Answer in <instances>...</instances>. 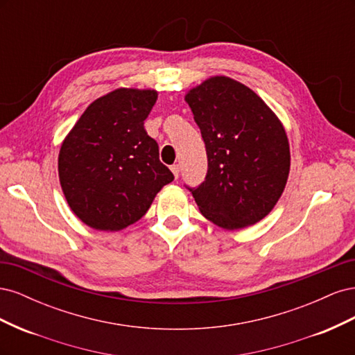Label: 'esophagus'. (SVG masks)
<instances>
[{
  "mask_svg": "<svg viewBox=\"0 0 355 355\" xmlns=\"http://www.w3.org/2000/svg\"><path fill=\"white\" fill-rule=\"evenodd\" d=\"M170 168H171V171H173L175 178L178 179V178H179V171H180V167H179V164H173V166H171Z\"/></svg>",
  "mask_w": 355,
  "mask_h": 355,
  "instance_id": "obj_1",
  "label": "esophagus"
}]
</instances>
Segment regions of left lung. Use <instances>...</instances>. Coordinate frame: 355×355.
I'll return each instance as SVG.
<instances>
[{
	"instance_id": "1",
	"label": "left lung",
	"mask_w": 355,
	"mask_h": 355,
	"mask_svg": "<svg viewBox=\"0 0 355 355\" xmlns=\"http://www.w3.org/2000/svg\"><path fill=\"white\" fill-rule=\"evenodd\" d=\"M207 153V175L189 188L204 218L223 230L263 219L282 197L290 170L282 121L253 90L228 77H211L189 90Z\"/></svg>"
}]
</instances>
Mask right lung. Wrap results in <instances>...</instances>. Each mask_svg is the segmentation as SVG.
<instances>
[{"mask_svg": "<svg viewBox=\"0 0 355 355\" xmlns=\"http://www.w3.org/2000/svg\"><path fill=\"white\" fill-rule=\"evenodd\" d=\"M155 101V90L105 94L87 106L60 146L62 191L93 230L112 232L137 222L175 179L144 127Z\"/></svg>", "mask_w": 355, "mask_h": 355, "instance_id": "1", "label": "right lung"}]
</instances>
